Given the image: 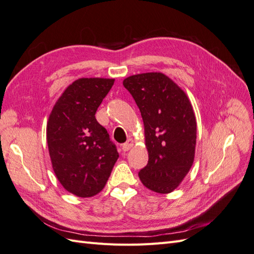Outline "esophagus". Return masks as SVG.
Instances as JSON below:
<instances>
[{"mask_svg":"<svg viewBox=\"0 0 254 254\" xmlns=\"http://www.w3.org/2000/svg\"><path fill=\"white\" fill-rule=\"evenodd\" d=\"M133 146V141L131 139H129L126 143H124L122 145V149L124 151H128L130 148H131Z\"/></svg>","mask_w":254,"mask_h":254,"instance_id":"1","label":"esophagus"}]
</instances>
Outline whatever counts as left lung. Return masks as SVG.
I'll return each instance as SVG.
<instances>
[{"label":"left lung","instance_id":"left-lung-1","mask_svg":"<svg viewBox=\"0 0 254 254\" xmlns=\"http://www.w3.org/2000/svg\"><path fill=\"white\" fill-rule=\"evenodd\" d=\"M142 115L148 163L140 180L160 194L173 191L194 162L197 124L184 91L162 73H143L123 81Z\"/></svg>","mask_w":254,"mask_h":254}]
</instances>
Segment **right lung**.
<instances>
[{
  "label": "right lung",
  "mask_w": 254,
  "mask_h": 254,
  "mask_svg": "<svg viewBox=\"0 0 254 254\" xmlns=\"http://www.w3.org/2000/svg\"><path fill=\"white\" fill-rule=\"evenodd\" d=\"M114 79L79 78L68 86L50 114L47 140L53 170L67 191L92 197L110 177L119 152L95 119Z\"/></svg>",
  "instance_id": "1"
}]
</instances>
